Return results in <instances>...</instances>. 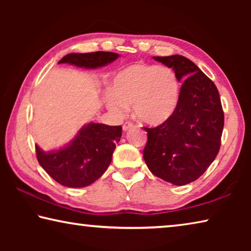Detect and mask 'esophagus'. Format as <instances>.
I'll return each instance as SVG.
<instances>
[{
    "instance_id": "obj_1",
    "label": "esophagus",
    "mask_w": 251,
    "mask_h": 251,
    "mask_svg": "<svg viewBox=\"0 0 251 251\" xmlns=\"http://www.w3.org/2000/svg\"><path fill=\"white\" fill-rule=\"evenodd\" d=\"M134 126L133 123H129V122H126L124 125H123V129H124V131H127L129 128H131V127Z\"/></svg>"
}]
</instances>
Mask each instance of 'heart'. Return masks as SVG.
<instances>
[{"label": "heart", "mask_w": 251, "mask_h": 251, "mask_svg": "<svg viewBox=\"0 0 251 251\" xmlns=\"http://www.w3.org/2000/svg\"><path fill=\"white\" fill-rule=\"evenodd\" d=\"M179 90V79L172 67L136 63L114 77L113 92L106 101L114 115L123 116L131 106L137 120L157 125L176 109Z\"/></svg>", "instance_id": "b5f03b06"}]
</instances>
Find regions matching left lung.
Instances as JSON below:
<instances>
[{
  "label": "left lung",
  "mask_w": 251,
  "mask_h": 251,
  "mask_svg": "<svg viewBox=\"0 0 251 251\" xmlns=\"http://www.w3.org/2000/svg\"><path fill=\"white\" fill-rule=\"evenodd\" d=\"M182 82L172 116L147 128L144 159L155 176L182 186L198 179L215 160L224 129V112L214 82L181 55L154 56Z\"/></svg>",
  "instance_id": "obj_1"
}]
</instances>
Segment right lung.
Wrapping results in <instances>:
<instances>
[{
  "mask_svg": "<svg viewBox=\"0 0 251 251\" xmlns=\"http://www.w3.org/2000/svg\"><path fill=\"white\" fill-rule=\"evenodd\" d=\"M120 57L112 52L72 53L58 64L67 63L84 69H97ZM122 126L90 123L79 129L69 145L57 151H44L35 145L37 160L58 184L72 188L91 185L108 168L116 144L121 141Z\"/></svg>",
  "mask_w": 251,
  "mask_h": 251,
  "instance_id": "1",
  "label": "right lung"
}]
</instances>
